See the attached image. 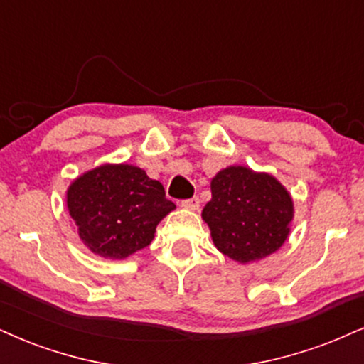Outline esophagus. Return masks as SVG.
Masks as SVG:
<instances>
[{"instance_id": "obj_1", "label": "esophagus", "mask_w": 364, "mask_h": 364, "mask_svg": "<svg viewBox=\"0 0 364 364\" xmlns=\"http://www.w3.org/2000/svg\"><path fill=\"white\" fill-rule=\"evenodd\" d=\"M182 208H186V209H191V210H196V209H199V205H200V200H199V197H191V199H186V200H182Z\"/></svg>"}]
</instances>
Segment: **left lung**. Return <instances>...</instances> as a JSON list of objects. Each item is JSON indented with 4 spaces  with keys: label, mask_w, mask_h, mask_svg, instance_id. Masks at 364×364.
<instances>
[{
    "label": "left lung",
    "mask_w": 364,
    "mask_h": 364,
    "mask_svg": "<svg viewBox=\"0 0 364 364\" xmlns=\"http://www.w3.org/2000/svg\"><path fill=\"white\" fill-rule=\"evenodd\" d=\"M213 199L203 209L214 245L240 263L275 253L289 237L294 203L268 173L228 167L210 181Z\"/></svg>",
    "instance_id": "obj_1"
}]
</instances>
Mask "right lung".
I'll list each match as a JSON object with an SVG mask.
<instances>
[{
	"label": "right lung",
	"instance_id": "right-lung-1",
	"mask_svg": "<svg viewBox=\"0 0 364 364\" xmlns=\"http://www.w3.org/2000/svg\"><path fill=\"white\" fill-rule=\"evenodd\" d=\"M67 209L82 243L102 258L123 259L151 243L156 224L175 204L145 170L106 164L70 183Z\"/></svg>",
	"mask_w": 364,
	"mask_h": 364
}]
</instances>
